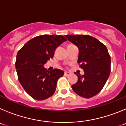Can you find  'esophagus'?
Segmentation results:
<instances>
[{"label":"esophagus","mask_w":126,"mask_h":126,"mask_svg":"<svg viewBox=\"0 0 126 126\" xmlns=\"http://www.w3.org/2000/svg\"><path fill=\"white\" fill-rule=\"evenodd\" d=\"M64 74H65V76H68L70 74V73L69 72H67V71H65V72H64Z\"/></svg>","instance_id":"esophagus-1"}]
</instances>
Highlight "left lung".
<instances>
[{
    "label": "left lung",
    "instance_id": "obj_1",
    "mask_svg": "<svg viewBox=\"0 0 126 126\" xmlns=\"http://www.w3.org/2000/svg\"><path fill=\"white\" fill-rule=\"evenodd\" d=\"M65 36L78 48V63L84 72L83 75L76 74L78 80L71 87L82 97H93L102 90L110 73L111 59L107 48L98 40L89 35Z\"/></svg>",
    "mask_w": 126,
    "mask_h": 126
}]
</instances>
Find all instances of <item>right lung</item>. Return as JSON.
I'll use <instances>...</instances> for the list:
<instances>
[{"mask_svg":"<svg viewBox=\"0 0 126 126\" xmlns=\"http://www.w3.org/2000/svg\"><path fill=\"white\" fill-rule=\"evenodd\" d=\"M66 40L62 35L43 34L29 40L17 52L15 65L19 81L33 98L43 100L55 92L57 80L64 72L58 69L47 71L44 64Z\"/></svg>","mask_w":126,"mask_h":126,"instance_id":"right-lung-1","label":"right lung"}]
</instances>
